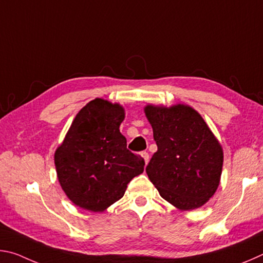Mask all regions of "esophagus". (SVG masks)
Listing matches in <instances>:
<instances>
[{"label":"esophagus","instance_id":"1","mask_svg":"<svg viewBox=\"0 0 263 263\" xmlns=\"http://www.w3.org/2000/svg\"><path fill=\"white\" fill-rule=\"evenodd\" d=\"M141 157L144 158V160H145V163L147 164L148 163V161H149V154L146 152V151H144V152H141Z\"/></svg>","mask_w":263,"mask_h":263}]
</instances>
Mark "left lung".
<instances>
[{
	"label": "left lung",
	"instance_id": "8db88e82",
	"mask_svg": "<svg viewBox=\"0 0 263 263\" xmlns=\"http://www.w3.org/2000/svg\"><path fill=\"white\" fill-rule=\"evenodd\" d=\"M158 151L146 167L161 197L180 210L205 204L219 185L222 149L197 111L188 105H147Z\"/></svg>",
	"mask_w": 263,
	"mask_h": 263
}]
</instances>
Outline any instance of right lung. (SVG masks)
<instances>
[{
  "label": "right lung",
  "mask_w": 263,
  "mask_h": 263,
  "mask_svg": "<svg viewBox=\"0 0 263 263\" xmlns=\"http://www.w3.org/2000/svg\"><path fill=\"white\" fill-rule=\"evenodd\" d=\"M119 104L96 99L83 106L54 154L58 180L75 205L101 212L121 199L145 161L126 148Z\"/></svg>",
  "instance_id": "1"
}]
</instances>
